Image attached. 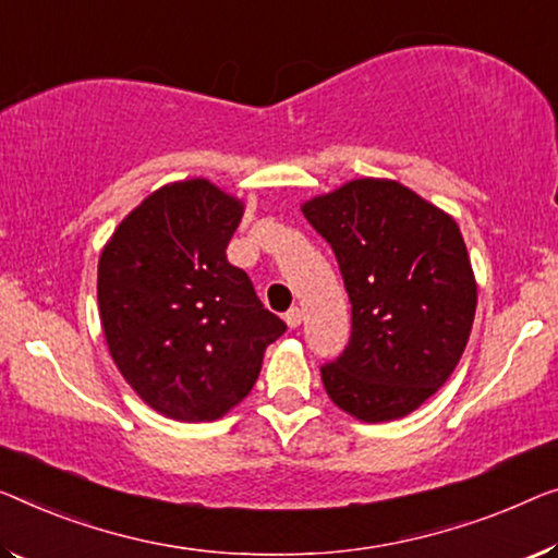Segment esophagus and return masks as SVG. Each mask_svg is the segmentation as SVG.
I'll return each mask as SVG.
<instances>
[{"instance_id": "esophagus-1", "label": "esophagus", "mask_w": 558, "mask_h": 558, "mask_svg": "<svg viewBox=\"0 0 558 558\" xmlns=\"http://www.w3.org/2000/svg\"><path fill=\"white\" fill-rule=\"evenodd\" d=\"M286 323L288 328H298L303 323V311L301 307H290V311L286 313Z\"/></svg>"}]
</instances>
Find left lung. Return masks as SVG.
Segmentation results:
<instances>
[{
    "label": "left lung",
    "instance_id": "left-lung-1",
    "mask_svg": "<svg viewBox=\"0 0 558 558\" xmlns=\"http://www.w3.org/2000/svg\"><path fill=\"white\" fill-rule=\"evenodd\" d=\"M328 240L353 330L323 365L326 393L363 423L413 413L451 378L476 315V276L459 222L388 178H355L301 205Z\"/></svg>",
    "mask_w": 558,
    "mask_h": 558
}]
</instances>
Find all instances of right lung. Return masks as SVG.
Instances as JSON below:
<instances>
[{
  "instance_id": "add662e5",
  "label": "right lung",
  "mask_w": 558,
  "mask_h": 558,
  "mask_svg": "<svg viewBox=\"0 0 558 558\" xmlns=\"http://www.w3.org/2000/svg\"><path fill=\"white\" fill-rule=\"evenodd\" d=\"M243 213V199L207 178L168 182L124 215L99 253L107 348L128 386L165 418H222L286 332L247 272L228 263Z\"/></svg>"
}]
</instances>
